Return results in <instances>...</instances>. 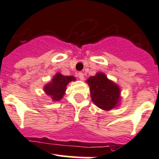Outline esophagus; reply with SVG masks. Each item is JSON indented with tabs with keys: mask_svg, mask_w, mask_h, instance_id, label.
<instances>
[{
	"mask_svg": "<svg viewBox=\"0 0 159 159\" xmlns=\"http://www.w3.org/2000/svg\"><path fill=\"white\" fill-rule=\"evenodd\" d=\"M77 76H78V78H79L80 80H82V81L84 80V74L82 73H79Z\"/></svg>",
	"mask_w": 159,
	"mask_h": 159,
	"instance_id": "34e87169",
	"label": "esophagus"
}]
</instances>
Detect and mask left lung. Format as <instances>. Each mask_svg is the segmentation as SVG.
Listing matches in <instances>:
<instances>
[{
    "instance_id": "1",
    "label": "left lung",
    "mask_w": 159,
    "mask_h": 159,
    "mask_svg": "<svg viewBox=\"0 0 159 159\" xmlns=\"http://www.w3.org/2000/svg\"><path fill=\"white\" fill-rule=\"evenodd\" d=\"M90 87L92 102L104 111H109L120 105L122 100L119 86L109 80L104 73H97L86 80Z\"/></svg>"
}]
</instances>
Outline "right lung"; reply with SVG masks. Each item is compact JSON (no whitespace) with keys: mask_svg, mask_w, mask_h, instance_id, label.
Masks as SVG:
<instances>
[{"mask_svg":"<svg viewBox=\"0 0 159 159\" xmlns=\"http://www.w3.org/2000/svg\"><path fill=\"white\" fill-rule=\"evenodd\" d=\"M73 81H76L75 77L64 76L60 73H57L50 82L44 86V92L48 95L53 102L59 101L64 97L68 84Z\"/></svg>","mask_w":159,"mask_h":159,"instance_id":"obj_1","label":"right lung"}]
</instances>
